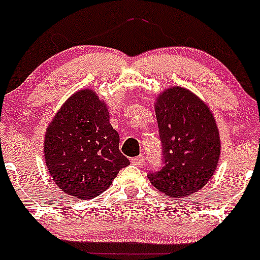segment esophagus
I'll list each match as a JSON object with an SVG mask.
<instances>
[{"label":"esophagus","instance_id":"esophagus-1","mask_svg":"<svg viewBox=\"0 0 260 260\" xmlns=\"http://www.w3.org/2000/svg\"><path fill=\"white\" fill-rule=\"evenodd\" d=\"M130 161L133 162V164H135V165L142 166L143 162H145V159H143L142 156H136V158H131Z\"/></svg>","mask_w":260,"mask_h":260}]
</instances>
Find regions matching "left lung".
<instances>
[{"instance_id": "8db88e82", "label": "left lung", "mask_w": 260, "mask_h": 260, "mask_svg": "<svg viewBox=\"0 0 260 260\" xmlns=\"http://www.w3.org/2000/svg\"><path fill=\"white\" fill-rule=\"evenodd\" d=\"M154 108L164 168L148 179L166 197L184 198L205 187L218 166V126L210 107L182 86L156 95Z\"/></svg>"}]
</instances>
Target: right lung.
<instances>
[{
    "mask_svg": "<svg viewBox=\"0 0 260 260\" xmlns=\"http://www.w3.org/2000/svg\"><path fill=\"white\" fill-rule=\"evenodd\" d=\"M43 153L57 187L82 200L104 193L130 164L119 150L107 104L88 88L70 96L48 124Z\"/></svg>",
    "mask_w": 260,
    "mask_h": 260,
    "instance_id": "obj_1",
    "label": "right lung"
}]
</instances>
